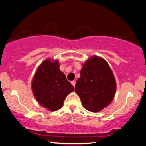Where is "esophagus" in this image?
<instances>
[{"mask_svg": "<svg viewBox=\"0 0 146 146\" xmlns=\"http://www.w3.org/2000/svg\"><path fill=\"white\" fill-rule=\"evenodd\" d=\"M71 84H72V85H73V87H75V85H76V81H75V80H73V81H71Z\"/></svg>", "mask_w": 146, "mask_h": 146, "instance_id": "esophagus-1", "label": "esophagus"}]
</instances>
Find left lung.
<instances>
[{
    "mask_svg": "<svg viewBox=\"0 0 146 146\" xmlns=\"http://www.w3.org/2000/svg\"><path fill=\"white\" fill-rule=\"evenodd\" d=\"M117 84L113 72L102 57L92 56L83 64L75 92L83 107L92 112H98L113 100Z\"/></svg>",
    "mask_w": 146,
    "mask_h": 146,
    "instance_id": "1",
    "label": "left lung"
}]
</instances>
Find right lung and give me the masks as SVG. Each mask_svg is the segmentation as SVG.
I'll use <instances>...</instances> for the list:
<instances>
[{"label": "right lung", "instance_id": "obj_1", "mask_svg": "<svg viewBox=\"0 0 146 146\" xmlns=\"http://www.w3.org/2000/svg\"><path fill=\"white\" fill-rule=\"evenodd\" d=\"M59 66L58 60L47 58L39 65L32 80L35 99L51 111L61 108L66 96L74 90Z\"/></svg>", "mask_w": 146, "mask_h": 146}]
</instances>
